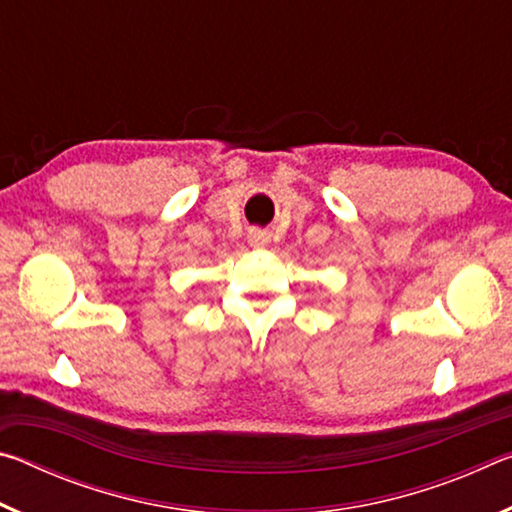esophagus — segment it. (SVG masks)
Returning a JSON list of instances; mask_svg holds the SVG:
<instances>
[{"instance_id": "obj_1", "label": "esophagus", "mask_w": 512, "mask_h": 512, "mask_svg": "<svg viewBox=\"0 0 512 512\" xmlns=\"http://www.w3.org/2000/svg\"><path fill=\"white\" fill-rule=\"evenodd\" d=\"M248 241H250V246H253V248H264L268 244V235L262 230H250Z\"/></svg>"}]
</instances>
